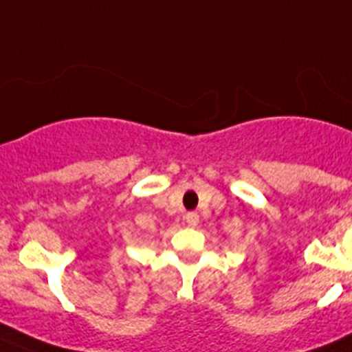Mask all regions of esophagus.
<instances>
[{
	"label": "esophagus",
	"mask_w": 352,
	"mask_h": 352,
	"mask_svg": "<svg viewBox=\"0 0 352 352\" xmlns=\"http://www.w3.org/2000/svg\"><path fill=\"white\" fill-rule=\"evenodd\" d=\"M186 221H188L189 226H196L199 221V215L196 214V212H188V214H186Z\"/></svg>",
	"instance_id": "1"
}]
</instances>
